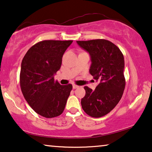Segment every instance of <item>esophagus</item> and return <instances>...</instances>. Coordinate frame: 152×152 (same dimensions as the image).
Masks as SVG:
<instances>
[{"label": "esophagus", "instance_id": "obj_1", "mask_svg": "<svg viewBox=\"0 0 152 152\" xmlns=\"http://www.w3.org/2000/svg\"><path fill=\"white\" fill-rule=\"evenodd\" d=\"M78 87H79V86H77V85H76V84H73V85H72V88H73L74 89L77 88Z\"/></svg>", "mask_w": 152, "mask_h": 152}]
</instances>
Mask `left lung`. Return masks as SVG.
Segmentation results:
<instances>
[{
  "instance_id": "1",
  "label": "left lung",
  "mask_w": 152,
  "mask_h": 152,
  "mask_svg": "<svg viewBox=\"0 0 152 152\" xmlns=\"http://www.w3.org/2000/svg\"><path fill=\"white\" fill-rule=\"evenodd\" d=\"M91 56V75L99 84L94 91L84 86L86 95L81 100L85 113L100 118L112 111L119 102L125 88L124 60L119 48L105 39L77 41Z\"/></svg>"
}]
</instances>
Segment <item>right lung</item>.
Instances as JSON below:
<instances>
[{
	"instance_id": "obj_1",
	"label": "right lung",
	"mask_w": 152,
	"mask_h": 152,
	"mask_svg": "<svg viewBox=\"0 0 152 152\" xmlns=\"http://www.w3.org/2000/svg\"><path fill=\"white\" fill-rule=\"evenodd\" d=\"M72 41L45 40L32 45L21 62L20 86L23 95L37 113L47 118L63 113L72 88L61 86L54 75L60 69L62 57Z\"/></svg>"
}]
</instances>
